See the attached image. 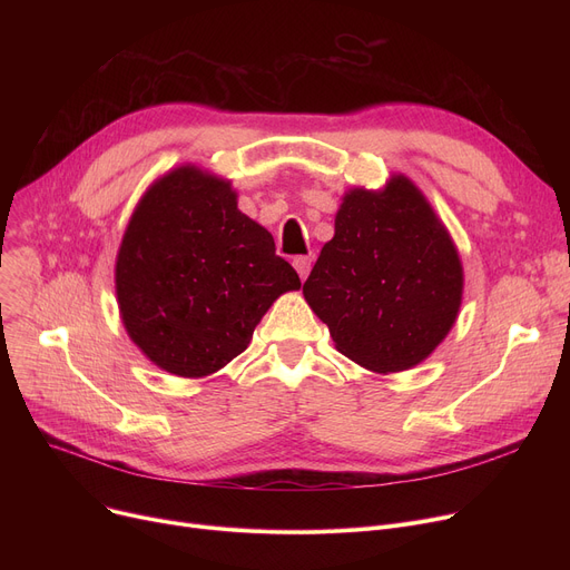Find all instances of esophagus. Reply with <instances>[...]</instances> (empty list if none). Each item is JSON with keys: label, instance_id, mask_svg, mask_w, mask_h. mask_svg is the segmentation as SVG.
Instances as JSON below:
<instances>
[{"label": "esophagus", "instance_id": "34e87169", "mask_svg": "<svg viewBox=\"0 0 570 570\" xmlns=\"http://www.w3.org/2000/svg\"><path fill=\"white\" fill-rule=\"evenodd\" d=\"M293 267H295V273L301 275V279L305 282L307 275H309V269H312V258L309 256H297V258H293Z\"/></svg>", "mask_w": 570, "mask_h": 570}]
</instances>
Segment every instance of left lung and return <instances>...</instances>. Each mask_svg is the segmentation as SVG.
I'll use <instances>...</instances> for the list:
<instances>
[{"label": "left lung", "instance_id": "8db88e82", "mask_svg": "<svg viewBox=\"0 0 570 570\" xmlns=\"http://www.w3.org/2000/svg\"><path fill=\"white\" fill-rule=\"evenodd\" d=\"M462 261L409 177L344 194L335 237L303 293L340 353L376 374L415 367L445 340L462 305Z\"/></svg>", "mask_w": 570, "mask_h": 570}]
</instances>
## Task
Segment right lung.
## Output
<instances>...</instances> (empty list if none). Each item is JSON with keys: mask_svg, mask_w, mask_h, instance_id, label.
I'll use <instances>...</instances> for the list:
<instances>
[{"mask_svg": "<svg viewBox=\"0 0 570 570\" xmlns=\"http://www.w3.org/2000/svg\"><path fill=\"white\" fill-rule=\"evenodd\" d=\"M301 288L228 179L179 166L136 205L115 263L119 316L157 367L185 379L243 353L277 297Z\"/></svg>", "mask_w": 570, "mask_h": 570, "instance_id": "1", "label": "right lung"}]
</instances>
